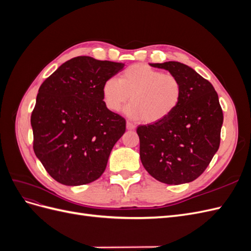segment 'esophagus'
<instances>
[{
	"mask_svg": "<svg viewBox=\"0 0 251 251\" xmlns=\"http://www.w3.org/2000/svg\"><path fill=\"white\" fill-rule=\"evenodd\" d=\"M135 125H133L132 123H126V130H128V131H133V130H135Z\"/></svg>",
	"mask_w": 251,
	"mask_h": 251,
	"instance_id": "esophagus-1",
	"label": "esophagus"
}]
</instances>
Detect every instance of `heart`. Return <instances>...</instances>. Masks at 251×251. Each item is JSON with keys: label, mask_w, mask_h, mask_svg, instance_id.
Returning <instances> with one entry per match:
<instances>
[{"label": "heart", "mask_w": 251, "mask_h": 251, "mask_svg": "<svg viewBox=\"0 0 251 251\" xmlns=\"http://www.w3.org/2000/svg\"><path fill=\"white\" fill-rule=\"evenodd\" d=\"M107 108L119 112L131 97L126 115L146 124L159 123L176 110L182 97L180 80L146 64H134L121 73L119 79L109 78L102 85Z\"/></svg>", "instance_id": "1"}]
</instances>
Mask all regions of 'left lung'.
Masks as SVG:
<instances>
[{"label":"left lung","instance_id":"8db88e82","mask_svg":"<svg viewBox=\"0 0 251 251\" xmlns=\"http://www.w3.org/2000/svg\"><path fill=\"white\" fill-rule=\"evenodd\" d=\"M168 70L182 86L181 100L170 116L139 126L140 159L151 177L166 184L198 178L220 146L223 113L211 83L179 62L150 64Z\"/></svg>","mask_w":251,"mask_h":251}]
</instances>
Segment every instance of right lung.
Returning a JSON list of instances; mask_svg holds the SVG:
<instances>
[{
    "instance_id": "add662e5",
    "label": "right lung",
    "mask_w": 251,
    "mask_h": 251,
    "mask_svg": "<svg viewBox=\"0 0 251 251\" xmlns=\"http://www.w3.org/2000/svg\"><path fill=\"white\" fill-rule=\"evenodd\" d=\"M124 67L77 56L40 87L31 114L33 150L59 183L88 184L104 172L114 144L126 132V120L107 108L101 90Z\"/></svg>"
}]
</instances>
